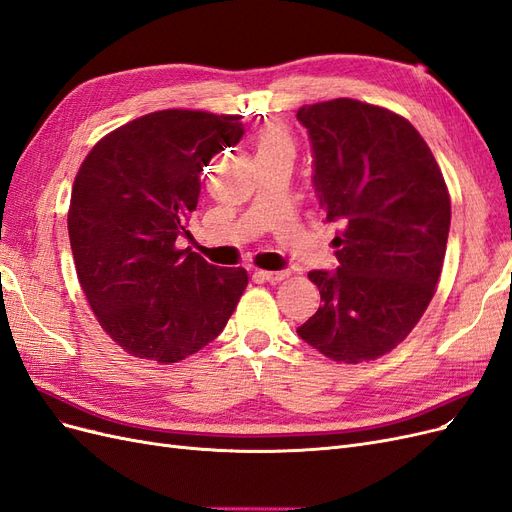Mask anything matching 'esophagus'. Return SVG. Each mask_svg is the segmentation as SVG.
<instances>
[{"instance_id":"esophagus-1","label":"esophagus","mask_w":512,"mask_h":512,"mask_svg":"<svg viewBox=\"0 0 512 512\" xmlns=\"http://www.w3.org/2000/svg\"><path fill=\"white\" fill-rule=\"evenodd\" d=\"M288 275H290V271H288V269H282V271H258V277H262V280H265V282H271V284L286 280Z\"/></svg>"}]
</instances>
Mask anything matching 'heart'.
I'll use <instances>...</instances> for the list:
<instances>
[{
    "instance_id": "heart-1",
    "label": "heart",
    "mask_w": 512,
    "mask_h": 512,
    "mask_svg": "<svg viewBox=\"0 0 512 512\" xmlns=\"http://www.w3.org/2000/svg\"><path fill=\"white\" fill-rule=\"evenodd\" d=\"M277 149L292 151V138L282 123L271 121L256 136V153L277 151Z\"/></svg>"
}]
</instances>
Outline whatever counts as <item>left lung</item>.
<instances>
[{"instance_id":"1","label":"left lung","mask_w":512,"mask_h":512,"mask_svg":"<svg viewBox=\"0 0 512 512\" xmlns=\"http://www.w3.org/2000/svg\"><path fill=\"white\" fill-rule=\"evenodd\" d=\"M337 269L309 271L318 312L299 337L339 363L374 361L404 342L436 292L451 228L442 170L410 121L337 98L299 108Z\"/></svg>"}]
</instances>
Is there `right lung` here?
Instances as JSON below:
<instances>
[{"mask_svg":"<svg viewBox=\"0 0 512 512\" xmlns=\"http://www.w3.org/2000/svg\"><path fill=\"white\" fill-rule=\"evenodd\" d=\"M237 115L158 111L89 151L72 185L68 232L102 329L138 359L177 363L222 333L247 286L177 239L190 235L200 170L241 141Z\"/></svg>","mask_w":512,"mask_h":512,"instance_id":"right-lung-1","label":"right lung"}]
</instances>
